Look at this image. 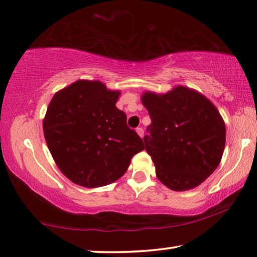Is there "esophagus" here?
I'll use <instances>...</instances> for the list:
<instances>
[{
  "label": "esophagus",
  "mask_w": 257,
  "mask_h": 257,
  "mask_svg": "<svg viewBox=\"0 0 257 257\" xmlns=\"http://www.w3.org/2000/svg\"><path fill=\"white\" fill-rule=\"evenodd\" d=\"M136 132H137V134H139V135H140L141 137H143V136H144V130H143V128L139 127V128L136 129Z\"/></svg>",
  "instance_id": "obj_1"
}]
</instances>
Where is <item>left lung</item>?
I'll use <instances>...</instances> for the list:
<instances>
[{"label": "left lung", "mask_w": 257, "mask_h": 257, "mask_svg": "<svg viewBox=\"0 0 257 257\" xmlns=\"http://www.w3.org/2000/svg\"><path fill=\"white\" fill-rule=\"evenodd\" d=\"M142 102L151 118L143 140L157 178L175 191L201 185L219 165L224 152L226 129L218 109L185 86L165 94L145 92Z\"/></svg>", "instance_id": "left-lung-1"}]
</instances>
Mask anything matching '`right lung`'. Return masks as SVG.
Segmentation results:
<instances>
[{
    "mask_svg": "<svg viewBox=\"0 0 257 257\" xmlns=\"http://www.w3.org/2000/svg\"><path fill=\"white\" fill-rule=\"evenodd\" d=\"M120 91L99 80H77L49 102L44 134L60 171L76 185L95 188L125 173L144 142L115 106Z\"/></svg>",
    "mask_w": 257,
    "mask_h": 257,
    "instance_id": "1",
    "label": "right lung"
}]
</instances>
